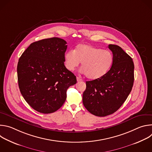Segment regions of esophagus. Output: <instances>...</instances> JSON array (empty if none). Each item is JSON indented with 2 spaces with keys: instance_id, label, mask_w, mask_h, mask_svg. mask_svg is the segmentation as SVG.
<instances>
[{
  "instance_id": "esophagus-1",
  "label": "esophagus",
  "mask_w": 152,
  "mask_h": 152,
  "mask_svg": "<svg viewBox=\"0 0 152 152\" xmlns=\"http://www.w3.org/2000/svg\"><path fill=\"white\" fill-rule=\"evenodd\" d=\"M76 79H77V82H79V81H81V80H82V79H81L79 77H76Z\"/></svg>"
}]
</instances>
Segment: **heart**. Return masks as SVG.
I'll return each instance as SVG.
<instances>
[{"label": "heart", "instance_id": "1", "mask_svg": "<svg viewBox=\"0 0 152 152\" xmlns=\"http://www.w3.org/2000/svg\"><path fill=\"white\" fill-rule=\"evenodd\" d=\"M64 59L65 66L69 71H73L82 62L81 72L86 75V77L93 80L106 75L114 61L110 51L88 45H79L74 51H67Z\"/></svg>", "mask_w": 152, "mask_h": 152}]
</instances>
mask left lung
<instances>
[{"mask_svg": "<svg viewBox=\"0 0 152 152\" xmlns=\"http://www.w3.org/2000/svg\"><path fill=\"white\" fill-rule=\"evenodd\" d=\"M114 61L110 70L102 77L86 82L82 101L92 114L105 117L117 111L131 93L134 81L132 58L120 46L110 45Z\"/></svg>", "mask_w": 152, "mask_h": 152, "instance_id": "1", "label": "left lung"}]
</instances>
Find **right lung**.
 Wrapping results in <instances>:
<instances>
[{"label":"right lung","instance_id":"right-lung-1","mask_svg":"<svg viewBox=\"0 0 152 152\" xmlns=\"http://www.w3.org/2000/svg\"><path fill=\"white\" fill-rule=\"evenodd\" d=\"M63 39L53 37L32 42L19 58V89L26 102L42 114L56 111L67 97L76 77L64 66L67 48Z\"/></svg>","mask_w":152,"mask_h":152}]
</instances>
